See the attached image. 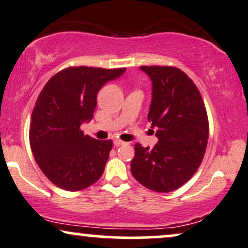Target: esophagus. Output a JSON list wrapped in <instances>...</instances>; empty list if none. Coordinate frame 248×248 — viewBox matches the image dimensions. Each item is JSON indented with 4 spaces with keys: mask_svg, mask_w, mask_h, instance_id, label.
<instances>
[{
    "mask_svg": "<svg viewBox=\"0 0 248 248\" xmlns=\"http://www.w3.org/2000/svg\"><path fill=\"white\" fill-rule=\"evenodd\" d=\"M113 144H114V146H120V145H122V144H124V142H122V140H114Z\"/></svg>",
    "mask_w": 248,
    "mask_h": 248,
    "instance_id": "esophagus-1",
    "label": "esophagus"
}]
</instances>
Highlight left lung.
Segmentation results:
<instances>
[{"label": "left lung", "mask_w": 248, "mask_h": 248, "mask_svg": "<svg viewBox=\"0 0 248 248\" xmlns=\"http://www.w3.org/2000/svg\"><path fill=\"white\" fill-rule=\"evenodd\" d=\"M152 82L147 121L158 143L135 144L131 174L155 192H170L186 183L202 164L208 140V119L198 88L180 68L140 66Z\"/></svg>", "instance_id": "1"}]
</instances>
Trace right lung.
I'll return each mask as SVG.
<instances>
[{
  "mask_svg": "<svg viewBox=\"0 0 248 248\" xmlns=\"http://www.w3.org/2000/svg\"><path fill=\"white\" fill-rule=\"evenodd\" d=\"M124 72L70 67L41 92L31 121V149L43 174L61 189L83 190L103 175L113 143L84 135L81 126L93 119L101 88Z\"/></svg>",
  "mask_w": 248,
  "mask_h": 248,
  "instance_id": "obj_1",
  "label": "right lung"
}]
</instances>
